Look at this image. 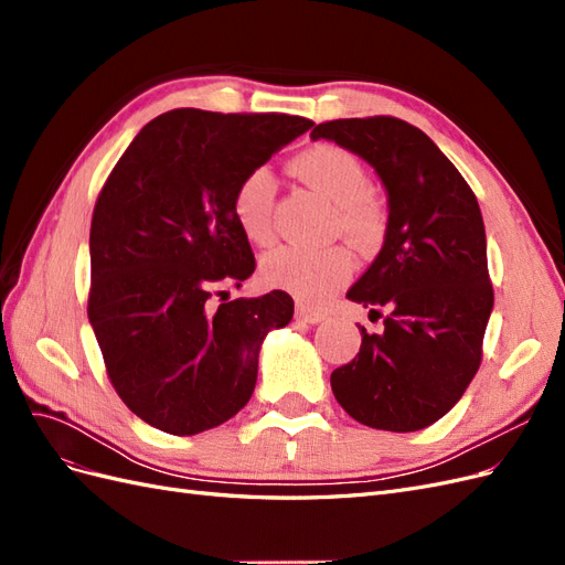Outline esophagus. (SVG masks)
Segmentation results:
<instances>
[{
	"mask_svg": "<svg viewBox=\"0 0 565 565\" xmlns=\"http://www.w3.org/2000/svg\"><path fill=\"white\" fill-rule=\"evenodd\" d=\"M297 318L303 322H320L324 320V311L313 309L309 303H297Z\"/></svg>",
	"mask_w": 565,
	"mask_h": 565,
	"instance_id": "esophagus-1",
	"label": "esophagus"
}]
</instances>
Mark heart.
<instances>
[{
	"instance_id": "heart-1",
	"label": "heart",
	"mask_w": 565,
	"mask_h": 565,
	"mask_svg": "<svg viewBox=\"0 0 565 565\" xmlns=\"http://www.w3.org/2000/svg\"><path fill=\"white\" fill-rule=\"evenodd\" d=\"M289 172L313 188L318 195L330 200L332 231L349 235L363 249L382 243L386 233V207L367 188V169L351 150L337 143H313L289 160ZM273 204H276V188L266 169H252L237 181L231 210L237 228L249 243L268 245L273 241L276 235ZM353 268L355 259L347 245H280L264 254L262 278L301 299L318 301L344 285Z\"/></svg>"
}]
</instances>
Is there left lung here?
Returning a JSON list of instances; mask_svg holds the SVG:
<instances>
[{"mask_svg":"<svg viewBox=\"0 0 565 565\" xmlns=\"http://www.w3.org/2000/svg\"><path fill=\"white\" fill-rule=\"evenodd\" d=\"M367 160L388 193L384 247L349 299L386 309L384 332L361 328L351 363L332 372L339 405L382 431H419L452 409L483 361L492 282L481 207L422 129L391 115L316 125Z\"/></svg>","mask_w":565,"mask_h":565,"instance_id":"obj_1","label":"left lung"}]
</instances>
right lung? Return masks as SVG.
Masks as SVG:
<instances>
[{"instance_id": "add662e5", "label": "right lung", "mask_w": 565, "mask_h": 565, "mask_svg": "<svg viewBox=\"0 0 565 565\" xmlns=\"http://www.w3.org/2000/svg\"><path fill=\"white\" fill-rule=\"evenodd\" d=\"M311 125L282 113L169 110L136 134L100 188L89 322L117 396L164 434L193 436L241 413L266 332L292 320L282 289L210 299L256 268L231 210L237 181Z\"/></svg>"}]
</instances>
